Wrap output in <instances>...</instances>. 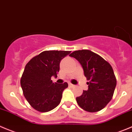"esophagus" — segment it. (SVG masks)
<instances>
[{"instance_id":"34e87169","label":"esophagus","mask_w":132,"mask_h":132,"mask_svg":"<svg viewBox=\"0 0 132 132\" xmlns=\"http://www.w3.org/2000/svg\"><path fill=\"white\" fill-rule=\"evenodd\" d=\"M68 84H69V86H70V87H71V88H73V87L75 86V85H74V84H72L71 83H69Z\"/></svg>"}]
</instances>
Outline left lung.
<instances>
[{
    "mask_svg": "<svg viewBox=\"0 0 132 132\" xmlns=\"http://www.w3.org/2000/svg\"><path fill=\"white\" fill-rule=\"evenodd\" d=\"M82 67L84 76L89 82L88 89L76 98L79 106L89 112L101 110L113 97L117 84L112 66L97 53L88 50L75 51L70 55Z\"/></svg>",
    "mask_w": 132,
    "mask_h": 132,
    "instance_id": "1",
    "label": "left lung"
}]
</instances>
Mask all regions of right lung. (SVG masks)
<instances>
[{
	"instance_id": "obj_1",
	"label": "right lung",
	"mask_w": 132,
	"mask_h": 132,
	"mask_svg": "<svg viewBox=\"0 0 132 132\" xmlns=\"http://www.w3.org/2000/svg\"><path fill=\"white\" fill-rule=\"evenodd\" d=\"M71 51H44L32 58L26 65L20 85L28 103L36 110L47 112L60 104L67 82L53 83L51 77H57L61 61Z\"/></svg>"
}]
</instances>
